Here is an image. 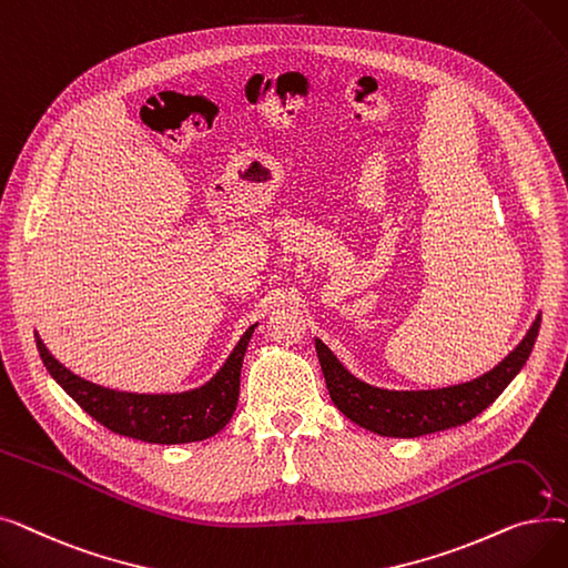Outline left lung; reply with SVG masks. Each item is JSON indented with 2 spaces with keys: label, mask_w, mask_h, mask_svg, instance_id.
Returning a JSON list of instances; mask_svg holds the SVG:
<instances>
[{
  "label": "left lung",
  "mask_w": 568,
  "mask_h": 568,
  "mask_svg": "<svg viewBox=\"0 0 568 568\" xmlns=\"http://www.w3.org/2000/svg\"><path fill=\"white\" fill-rule=\"evenodd\" d=\"M539 326L541 315H536L518 347L481 377L428 392L379 389L354 377L320 338H315V349L326 389L349 422L382 437H422L463 426L493 405L529 359Z\"/></svg>",
  "instance_id": "8db88e82"
}]
</instances>
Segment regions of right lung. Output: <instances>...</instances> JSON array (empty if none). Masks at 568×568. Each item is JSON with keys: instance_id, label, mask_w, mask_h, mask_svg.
Returning a JSON list of instances; mask_svg holds the SVG:
<instances>
[{"instance_id": "right-lung-1", "label": "right lung", "mask_w": 568, "mask_h": 568, "mask_svg": "<svg viewBox=\"0 0 568 568\" xmlns=\"http://www.w3.org/2000/svg\"><path fill=\"white\" fill-rule=\"evenodd\" d=\"M248 326L219 373L182 394H133L89 382L59 364L37 334L43 366L62 389L108 430L149 444H189L214 437L227 426L239 400L244 354L255 332Z\"/></svg>"}]
</instances>
